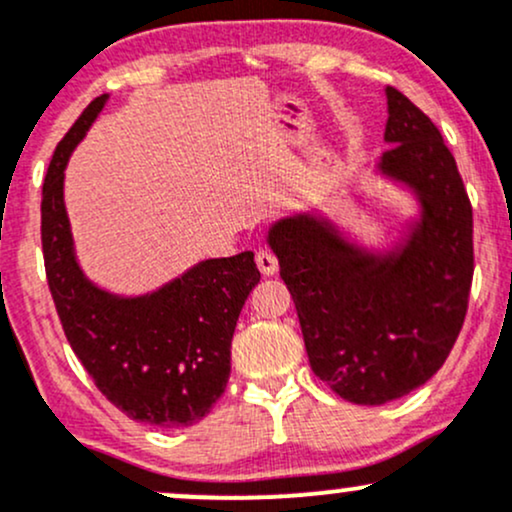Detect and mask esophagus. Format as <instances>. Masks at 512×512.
<instances>
[{
	"instance_id": "obj_1",
	"label": "esophagus",
	"mask_w": 512,
	"mask_h": 512,
	"mask_svg": "<svg viewBox=\"0 0 512 512\" xmlns=\"http://www.w3.org/2000/svg\"><path fill=\"white\" fill-rule=\"evenodd\" d=\"M255 262H257V269H260L264 276H272L279 272V260H276V255L272 250H267V248L257 250Z\"/></svg>"
}]
</instances>
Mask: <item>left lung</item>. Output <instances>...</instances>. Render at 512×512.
I'll return each instance as SVG.
<instances>
[{
  "label": "left lung",
  "instance_id": "8db88e82",
  "mask_svg": "<svg viewBox=\"0 0 512 512\" xmlns=\"http://www.w3.org/2000/svg\"><path fill=\"white\" fill-rule=\"evenodd\" d=\"M390 149L373 173L416 202L402 236L368 248L320 209L274 221L267 243L289 286L310 368L346 402L378 407L448 358L474 272L472 207L438 127L385 88Z\"/></svg>",
  "mask_w": 512,
  "mask_h": 512
}]
</instances>
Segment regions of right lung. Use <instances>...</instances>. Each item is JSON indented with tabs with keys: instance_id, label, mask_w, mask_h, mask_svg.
Segmentation results:
<instances>
[{
	"instance_id": "1",
	"label": "right lung",
	"mask_w": 512,
	"mask_h": 512,
	"mask_svg": "<svg viewBox=\"0 0 512 512\" xmlns=\"http://www.w3.org/2000/svg\"><path fill=\"white\" fill-rule=\"evenodd\" d=\"M108 98L91 101L64 134L43 182L40 233L52 301L74 354L117 409L149 426H192L226 390L233 332L260 272L245 250L192 264L139 296L88 279L64 207V170Z\"/></svg>"
}]
</instances>
